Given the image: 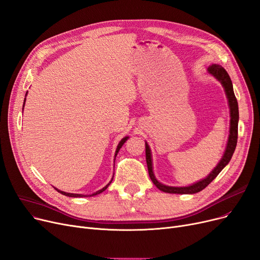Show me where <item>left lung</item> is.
I'll return each mask as SVG.
<instances>
[{
  "instance_id": "obj_1",
  "label": "left lung",
  "mask_w": 260,
  "mask_h": 260,
  "mask_svg": "<svg viewBox=\"0 0 260 260\" xmlns=\"http://www.w3.org/2000/svg\"><path fill=\"white\" fill-rule=\"evenodd\" d=\"M207 72L216 78L217 81L221 83V85L224 88L225 94H226L228 101H229V106H230V114H231V123H230V135H229V140L226 148H225L224 154L221 158L219 164L214 167L213 170L205 177L199 182L189 185L186 187H172V186H167L158 182L156 179L154 172H153V161H152V154L151 149L149 144L145 142V158H146V165H148V170L150 178L153 182V184L164 192L167 193H177V194H193L197 192H200L204 188H206L212 180L218 176V174L223 170L224 167L226 166L230 160L232 159V156L235 152L236 145H237V139H238V121H239V109H238V102H237V99L234 93V88L233 83L231 81V77L226 70L220 64L213 63L208 67Z\"/></svg>"
}]
</instances>
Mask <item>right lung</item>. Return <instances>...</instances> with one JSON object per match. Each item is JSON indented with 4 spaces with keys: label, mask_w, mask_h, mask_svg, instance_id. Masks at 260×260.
Listing matches in <instances>:
<instances>
[{
    "label": "right lung",
    "mask_w": 260,
    "mask_h": 260,
    "mask_svg": "<svg viewBox=\"0 0 260 260\" xmlns=\"http://www.w3.org/2000/svg\"><path fill=\"white\" fill-rule=\"evenodd\" d=\"M26 94H27V92H26ZM26 96V95H25ZM25 100L26 99H24V104H25ZM23 107H24V105H23ZM128 139V136H126V137H124V138H122V140L119 142V144H118V146H117V149H116V153H115V158H116V156L118 155V153H119V151H120V149L122 148V145L124 144V142H125L126 140ZM111 182H112V178H111V180L110 182L104 187V188H102L101 190H99V191H96V192H94V193H92V194H78V193H68V192H64V191H61V190H59V189H57V188H55L56 190L58 191L59 193H61V194H63V196H66V197H70V198H86V197H93V196H96V194H100V193H102L103 191H105L106 189H107V187L111 184Z\"/></svg>",
    "instance_id": "add662e5"
}]
</instances>
